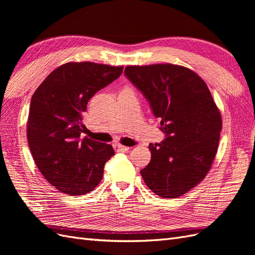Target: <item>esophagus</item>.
<instances>
[{"label":"esophagus","instance_id":"34e87169","mask_svg":"<svg viewBox=\"0 0 255 255\" xmlns=\"http://www.w3.org/2000/svg\"><path fill=\"white\" fill-rule=\"evenodd\" d=\"M116 148H117V150L119 152H127L129 150L128 146H126V145H122V144H116Z\"/></svg>","mask_w":255,"mask_h":255}]
</instances>
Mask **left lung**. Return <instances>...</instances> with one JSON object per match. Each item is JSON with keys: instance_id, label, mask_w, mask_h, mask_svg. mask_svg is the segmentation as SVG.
<instances>
[{"instance_id": "obj_1", "label": "left lung", "mask_w": 255, "mask_h": 255, "mask_svg": "<svg viewBox=\"0 0 255 255\" xmlns=\"http://www.w3.org/2000/svg\"><path fill=\"white\" fill-rule=\"evenodd\" d=\"M126 76L150 102L166 138L149 144L151 160L142 179L161 198H179L210 171L222 119L205 82L190 69L172 64L127 66Z\"/></svg>"}]
</instances>
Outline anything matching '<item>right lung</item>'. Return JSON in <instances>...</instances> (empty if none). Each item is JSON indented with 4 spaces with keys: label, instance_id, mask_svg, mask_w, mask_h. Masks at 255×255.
I'll return each instance as SVG.
<instances>
[{
    "label": "right lung",
    "instance_id": "1",
    "mask_svg": "<svg viewBox=\"0 0 255 255\" xmlns=\"http://www.w3.org/2000/svg\"><path fill=\"white\" fill-rule=\"evenodd\" d=\"M123 66L67 63L52 71L30 100L26 135L37 168L60 192L82 196L101 182L111 144L81 135L83 115L96 92L118 79Z\"/></svg>",
    "mask_w": 255,
    "mask_h": 255
}]
</instances>
